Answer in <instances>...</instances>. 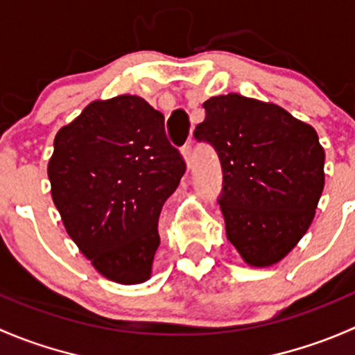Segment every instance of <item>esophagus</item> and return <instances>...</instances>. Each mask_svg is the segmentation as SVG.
<instances>
[{"instance_id": "esophagus-1", "label": "esophagus", "mask_w": 355, "mask_h": 355, "mask_svg": "<svg viewBox=\"0 0 355 355\" xmlns=\"http://www.w3.org/2000/svg\"><path fill=\"white\" fill-rule=\"evenodd\" d=\"M182 156H184L185 163H187V168H191V163H192V142H189V144H185L184 148H182Z\"/></svg>"}]
</instances>
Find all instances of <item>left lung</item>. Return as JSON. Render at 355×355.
<instances>
[{
    "label": "left lung",
    "instance_id": "left-lung-1",
    "mask_svg": "<svg viewBox=\"0 0 355 355\" xmlns=\"http://www.w3.org/2000/svg\"><path fill=\"white\" fill-rule=\"evenodd\" d=\"M202 106L206 118L194 137L220 157L218 202L228 241L250 266H271L306 234L323 192L316 130L278 105L234 92Z\"/></svg>",
    "mask_w": 355,
    "mask_h": 355
}]
</instances>
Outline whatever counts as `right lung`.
Returning <instances> with one entry per match:
<instances>
[{
	"instance_id": "right-lung-1",
	"label": "right lung",
	"mask_w": 355,
	"mask_h": 355,
	"mask_svg": "<svg viewBox=\"0 0 355 355\" xmlns=\"http://www.w3.org/2000/svg\"><path fill=\"white\" fill-rule=\"evenodd\" d=\"M184 173L163 114L128 94L91 103L60 128L48 164L67 234L103 277L123 285L151 277L161 207Z\"/></svg>"
}]
</instances>
